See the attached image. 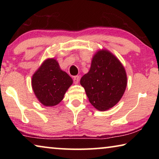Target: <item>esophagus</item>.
Returning a JSON list of instances; mask_svg holds the SVG:
<instances>
[{
    "instance_id": "obj_1",
    "label": "esophagus",
    "mask_w": 159,
    "mask_h": 159,
    "mask_svg": "<svg viewBox=\"0 0 159 159\" xmlns=\"http://www.w3.org/2000/svg\"><path fill=\"white\" fill-rule=\"evenodd\" d=\"M74 82L75 84H78L79 82V76H76L74 77Z\"/></svg>"
}]
</instances>
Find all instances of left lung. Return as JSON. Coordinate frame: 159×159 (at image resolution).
I'll list each match as a JSON object with an SVG mask.
<instances>
[{"mask_svg":"<svg viewBox=\"0 0 159 159\" xmlns=\"http://www.w3.org/2000/svg\"><path fill=\"white\" fill-rule=\"evenodd\" d=\"M80 83L90 104L104 111L114 107L121 99L127 86V74L114 54L102 49L93 55L89 71L82 76Z\"/></svg>","mask_w":159,"mask_h":159,"instance_id":"left-lung-1","label":"left lung"}]
</instances>
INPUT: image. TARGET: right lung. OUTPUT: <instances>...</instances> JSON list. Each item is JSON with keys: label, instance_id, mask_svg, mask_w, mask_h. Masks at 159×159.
Masks as SVG:
<instances>
[{"label": "right lung", "instance_id": "obj_1", "mask_svg": "<svg viewBox=\"0 0 159 159\" xmlns=\"http://www.w3.org/2000/svg\"><path fill=\"white\" fill-rule=\"evenodd\" d=\"M72 83L73 80L61 69L55 58L45 60L31 79L35 95L45 107H53L60 103Z\"/></svg>", "mask_w": 159, "mask_h": 159}]
</instances>
